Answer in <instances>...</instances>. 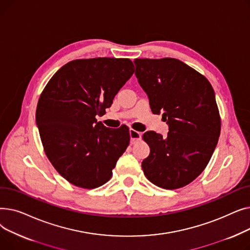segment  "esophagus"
<instances>
[{
    "label": "esophagus",
    "mask_w": 250,
    "mask_h": 250,
    "mask_svg": "<svg viewBox=\"0 0 250 250\" xmlns=\"http://www.w3.org/2000/svg\"><path fill=\"white\" fill-rule=\"evenodd\" d=\"M129 136H130V143L132 144H135L137 142H139L141 140V137H142V134L137 132V130L130 128L129 129Z\"/></svg>",
    "instance_id": "34e87169"
}]
</instances>
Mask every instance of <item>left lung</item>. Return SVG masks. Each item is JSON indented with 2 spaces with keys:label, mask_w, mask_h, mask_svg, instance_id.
<instances>
[{
  "label": "left lung",
  "mask_w": 250,
  "mask_h": 250,
  "mask_svg": "<svg viewBox=\"0 0 250 250\" xmlns=\"http://www.w3.org/2000/svg\"><path fill=\"white\" fill-rule=\"evenodd\" d=\"M136 76L154 114L162 113L167 137L143 135L150 155L142 162L145 176L165 189L186 187L207 167L221 133L214 89L208 79L183 62L136 59Z\"/></svg>",
  "instance_id": "obj_1"
}]
</instances>
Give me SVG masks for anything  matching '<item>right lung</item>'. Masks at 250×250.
<instances>
[{
  "label": "right lung",
  "mask_w": 250,
  "mask_h": 250,
  "mask_svg": "<svg viewBox=\"0 0 250 250\" xmlns=\"http://www.w3.org/2000/svg\"><path fill=\"white\" fill-rule=\"evenodd\" d=\"M129 59L74 60L54 75L37 102L36 125L44 153L72 185L96 188L106 183L126 150L129 129L97 122L134 74Z\"/></svg>",
  "instance_id": "right-lung-1"
}]
</instances>
